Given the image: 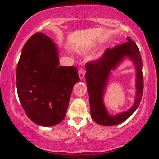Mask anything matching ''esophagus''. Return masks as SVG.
Returning <instances> with one entry per match:
<instances>
[{
    "mask_svg": "<svg viewBox=\"0 0 159 159\" xmlns=\"http://www.w3.org/2000/svg\"><path fill=\"white\" fill-rule=\"evenodd\" d=\"M78 74H79V77L81 80L83 79L84 77V75H85V70L83 68H81L79 69V71H78Z\"/></svg>",
    "mask_w": 159,
    "mask_h": 159,
    "instance_id": "34e87169",
    "label": "esophagus"
}]
</instances>
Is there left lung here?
I'll use <instances>...</instances> for the list:
<instances>
[{"label":"left lung","mask_w":159,"mask_h":159,"mask_svg":"<svg viewBox=\"0 0 159 159\" xmlns=\"http://www.w3.org/2000/svg\"><path fill=\"white\" fill-rule=\"evenodd\" d=\"M127 42L116 46L113 49H107L98 61L88 63L85 65V79L88 87L90 115L98 125L114 126L127 120L140 105L143 93V61L136 43L129 37ZM129 58L136 66V97L132 107L126 112L115 115H110L104 104V95L112 73L120 63Z\"/></svg>","instance_id":"1"}]
</instances>
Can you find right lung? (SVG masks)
<instances>
[{
    "instance_id": "add662e5",
    "label": "right lung",
    "mask_w": 159,
    "mask_h": 159,
    "mask_svg": "<svg viewBox=\"0 0 159 159\" xmlns=\"http://www.w3.org/2000/svg\"><path fill=\"white\" fill-rule=\"evenodd\" d=\"M58 65L57 45L42 32L27 41L17 65L19 101L27 116L43 127L63 121L73 87L80 81L75 67Z\"/></svg>"
}]
</instances>
